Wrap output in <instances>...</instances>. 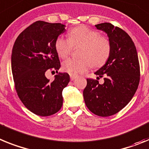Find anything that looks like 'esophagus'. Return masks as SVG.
Here are the masks:
<instances>
[{"label": "esophagus", "instance_id": "esophagus-1", "mask_svg": "<svg viewBox=\"0 0 149 149\" xmlns=\"http://www.w3.org/2000/svg\"><path fill=\"white\" fill-rule=\"evenodd\" d=\"M76 78H77V76H71V75H70V80H72V81H73V80H74V79H76Z\"/></svg>", "mask_w": 149, "mask_h": 149}]
</instances>
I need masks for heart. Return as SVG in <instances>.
<instances>
[{"instance_id": "heart-1", "label": "heart", "mask_w": 149, "mask_h": 149, "mask_svg": "<svg viewBox=\"0 0 149 149\" xmlns=\"http://www.w3.org/2000/svg\"><path fill=\"white\" fill-rule=\"evenodd\" d=\"M69 38L59 36L55 41V49L61 58L70 55L73 46H81L80 59H67L62 64V69L71 76L85 73L91 65L100 67L108 60L111 52L110 42L101 37L95 30L85 25L76 27L70 31Z\"/></svg>"}]
</instances>
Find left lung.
<instances>
[{
  "instance_id": "8db88e82",
  "label": "left lung",
  "mask_w": 149,
  "mask_h": 149,
  "mask_svg": "<svg viewBox=\"0 0 149 149\" xmlns=\"http://www.w3.org/2000/svg\"><path fill=\"white\" fill-rule=\"evenodd\" d=\"M95 27L107 34L111 52L106 64L95 72L104 77L103 84L88 79L83 97L91 112L107 117L121 110L135 94L140 76L139 59L134 42L125 31L107 22Z\"/></svg>"
}]
</instances>
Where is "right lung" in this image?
<instances>
[{
	"label": "right lung",
	"instance_id": "right-lung-1",
	"mask_svg": "<svg viewBox=\"0 0 149 149\" xmlns=\"http://www.w3.org/2000/svg\"><path fill=\"white\" fill-rule=\"evenodd\" d=\"M64 31L65 24L37 21L19 34L13 47L15 90L25 107L37 116H52L63 104L62 91L69 83L70 76L58 72L61 64L55 41ZM48 69L56 71L53 81L45 75Z\"/></svg>",
	"mask_w": 149,
	"mask_h": 149
}]
</instances>
